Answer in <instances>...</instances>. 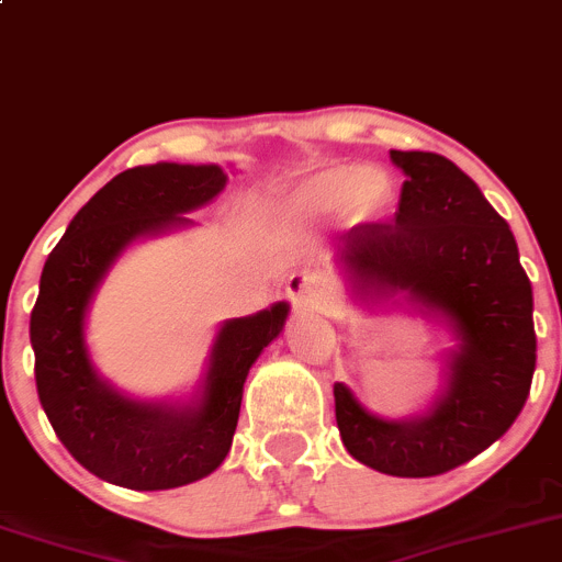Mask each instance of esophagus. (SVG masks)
Instances as JSON below:
<instances>
[{
    "mask_svg": "<svg viewBox=\"0 0 562 562\" xmlns=\"http://www.w3.org/2000/svg\"><path fill=\"white\" fill-rule=\"evenodd\" d=\"M285 293L296 307H304V304H313L321 296V282L310 271H296V274L288 277Z\"/></svg>",
    "mask_w": 562,
    "mask_h": 562,
    "instance_id": "1",
    "label": "esophagus"
}]
</instances>
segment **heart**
<instances>
[{"instance_id": "obj_1", "label": "heart", "mask_w": 562, "mask_h": 562, "mask_svg": "<svg viewBox=\"0 0 562 562\" xmlns=\"http://www.w3.org/2000/svg\"><path fill=\"white\" fill-rule=\"evenodd\" d=\"M395 198L392 178L375 165H329L299 178L282 198V209L291 216H326L337 209L351 222L379 220Z\"/></svg>"}]
</instances>
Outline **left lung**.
Wrapping results in <instances>:
<instances>
[{"label":"left lung","instance_id":"1","mask_svg":"<svg viewBox=\"0 0 562 562\" xmlns=\"http://www.w3.org/2000/svg\"><path fill=\"white\" fill-rule=\"evenodd\" d=\"M390 159L406 176L395 220L353 227L342 260L362 293L406 291L439 310L459 348L448 357L442 395L423 417H373L340 381L335 417L342 445L364 467L431 477L475 459L519 417L536 370L532 285L508 222L467 172L423 150H390Z\"/></svg>","mask_w":562,"mask_h":562}]
</instances>
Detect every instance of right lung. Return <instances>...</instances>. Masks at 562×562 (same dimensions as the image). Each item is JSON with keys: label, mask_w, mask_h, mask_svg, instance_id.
Segmentation results:
<instances>
[{"label": "right lung", "mask_w": 562, "mask_h": 562, "mask_svg": "<svg viewBox=\"0 0 562 562\" xmlns=\"http://www.w3.org/2000/svg\"><path fill=\"white\" fill-rule=\"evenodd\" d=\"M216 165H150L114 176L70 220L48 255L32 307L37 397L59 442L101 481L136 492L187 486L225 461L249 368L282 331L288 304L227 321L211 348L203 395L192 406H150L117 395L92 370L85 313L98 282L134 238L187 225L225 189Z\"/></svg>", "instance_id": "add662e5"}]
</instances>
